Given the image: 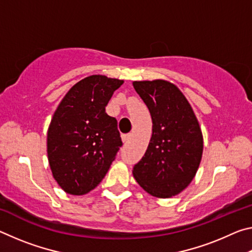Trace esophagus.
Returning a JSON list of instances; mask_svg holds the SVG:
<instances>
[{
  "mask_svg": "<svg viewBox=\"0 0 252 252\" xmlns=\"http://www.w3.org/2000/svg\"><path fill=\"white\" fill-rule=\"evenodd\" d=\"M130 139H131V135H130V134L122 135V142H123V143H127V142H129Z\"/></svg>",
  "mask_w": 252,
  "mask_h": 252,
  "instance_id": "esophagus-1",
  "label": "esophagus"
}]
</instances>
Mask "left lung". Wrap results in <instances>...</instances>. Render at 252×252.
<instances>
[{
	"label": "left lung",
	"instance_id": "8db88e82",
	"mask_svg": "<svg viewBox=\"0 0 252 252\" xmlns=\"http://www.w3.org/2000/svg\"><path fill=\"white\" fill-rule=\"evenodd\" d=\"M152 118V135L132 173L156 198H171L193 180L203 151L202 131L192 108L176 84L165 80L133 81Z\"/></svg>",
	"mask_w": 252,
	"mask_h": 252
}]
</instances>
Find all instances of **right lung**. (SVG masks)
I'll use <instances>...</instances> for the list:
<instances>
[{
    "label": "right lung",
    "mask_w": 252,
    "mask_h": 252,
    "mask_svg": "<svg viewBox=\"0 0 252 252\" xmlns=\"http://www.w3.org/2000/svg\"><path fill=\"white\" fill-rule=\"evenodd\" d=\"M123 80L94 74L75 83L60 102L48 129L52 176L63 191L83 195L100 185L122 147L118 122L105 106Z\"/></svg>",
    "instance_id": "1"
}]
</instances>
